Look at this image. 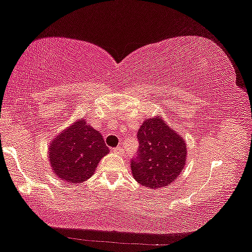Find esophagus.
<instances>
[{
	"label": "esophagus",
	"instance_id": "esophagus-1",
	"mask_svg": "<svg viewBox=\"0 0 252 252\" xmlns=\"http://www.w3.org/2000/svg\"><path fill=\"white\" fill-rule=\"evenodd\" d=\"M112 151H113L114 153H117V155H119V156H123V155H125V150H123V149H122L121 147L113 148Z\"/></svg>",
	"mask_w": 252,
	"mask_h": 252
}]
</instances>
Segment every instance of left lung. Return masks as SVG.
I'll list each match as a JSON object with an SVG mask.
<instances>
[{"instance_id":"left-lung-1","label":"left lung","mask_w":252,"mask_h":252,"mask_svg":"<svg viewBox=\"0 0 252 252\" xmlns=\"http://www.w3.org/2000/svg\"><path fill=\"white\" fill-rule=\"evenodd\" d=\"M139 150L131 159L133 178L140 185L157 189L180 176L186 164L187 144L160 117L149 119L138 131Z\"/></svg>"}]
</instances>
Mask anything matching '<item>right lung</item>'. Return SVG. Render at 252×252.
I'll return each mask as SVG.
<instances>
[{
  "label": "right lung",
  "instance_id": "1",
  "mask_svg": "<svg viewBox=\"0 0 252 252\" xmlns=\"http://www.w3.org/2000/svg\"><path fill=\"white\" fill-rule=\"evenodd\" d=\"M106 153L109 149L100 132L85 121H76L51 142L49 161L55 176L76 185L93 176Z\"/></svg>",
  "mask_w": 252,
  "mask_h": 252
}]
</instances>
